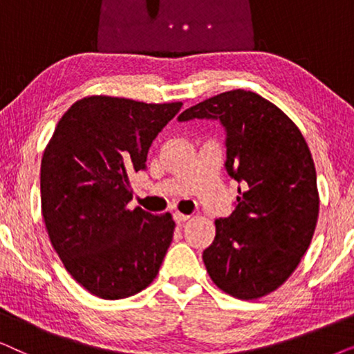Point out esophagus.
Here are the masks:
<instances>
[{
  "instance_id": "1",
  "label": "esophagus",
  "mask_w": 354,
  "mask_h": 354,
  "mask_svg": "<svg viewBox=\"0 0 354 354\" xmlns=\"http://www.w3.org/2000/svg\"><path fill=\"white\" fill-rule=\"evenodd\" d=\"M188 219H190V216L182 214V212H174V221H176L177 224H182V222H185Z\"/></svg>"
}]
</instances>
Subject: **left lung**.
Returning <instances> with one entry per match:
<instances>
[{
  "label": "left lung",
  "instance_id": "obj_1",
  "mask_svg": "<svg viewBox=\"0 0 354 354\" xmlns=\"http://www.w3.org/2000/svg\"><path fill=\"white\" fill-rule=\"evenodd\" d=\"M190 119L221 120L225 169L243 185L235 211L214 222L206 270L222 292L258 299L293 274L311 245L319 216L311 151L297 124L253 91H225L178 115Z\"/></svg>",
  "mask_w": 354,
  "mask_h": 354
}]
</instances>
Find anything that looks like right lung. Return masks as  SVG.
I'll return each mask as SVG.
<instances>
[{
  "instance_id": "1",
  "label": "right lung",
  "mask_w": 354,
  "mask_h": 354,
  "mask_svg": "<svg viewBox=\"0 0 354 354\" xmlns=\"http://www.w3.org/2000/svg\"><path fill=\"white\" fill-rule=\"evenodd\" d=\"M182 108L108 95L75 101L41 158V214L67 272L103 299L137 295L156 279L172 241V216L129 209L130 176Z\"/></svg>"
}]
</instances>
